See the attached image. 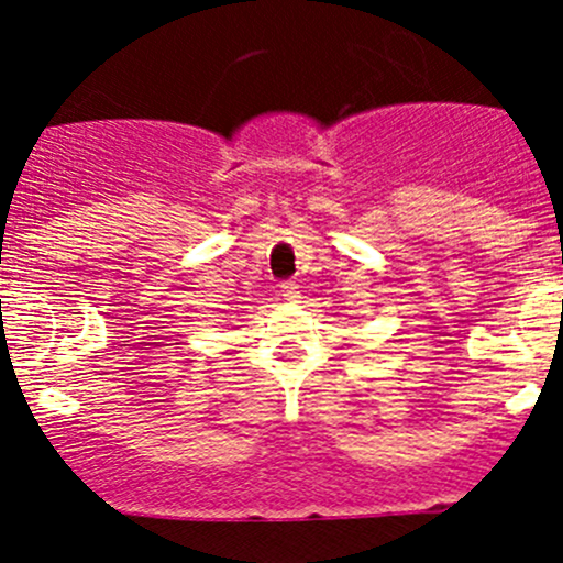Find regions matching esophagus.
Returning <instances> with one entry per match:
<instances>
[{
    "mask_svg": "<svg viewBox=\"0 0 563 563\" xmlns=\"http://www.w3.org/2000/svg\"><path fill=\"white\" fill-rule=\"evenodd\" d=\"M280 297L286 299V302H297V299H299V286H297V283H283V286H280Z\"/></svg>",
    "mask_w": 563,
    "mask_h": 563,
    "instance_id": "obj_1",
    "label": "esophagus"
}]
</instances>
